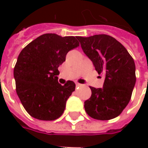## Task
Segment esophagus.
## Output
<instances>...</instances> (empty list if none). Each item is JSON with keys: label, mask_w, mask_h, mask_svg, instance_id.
<instances>
[{"label": "esophagus", "mask_w": 148, "mask_h": 148, "mask_svg": "<svg viewBox=\"0 0 148 148\" xmlns=\"http://www.w3.org/2000/svg\"><path fill=\"white\" fill-rule=\"evenodd\" d=\"M76 86H79V87L83 86V85H82V84H80V83H76Z\"/></svg>", "instance_id": "obj_1"}]
</instances>
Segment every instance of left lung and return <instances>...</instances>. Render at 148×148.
Wrapping results in <instances>:
<instances>
[{"label":"left lung","mask_w":148,"mask_h":148,"mask_svg":"<svg viewBox=\"0 0 148 148\" xmlns=\"http://www.w3.org/2000/svg\"><path fill=\"white\" fill-rule=\"evenodd\" d=\"M84 53L99 74L105 76L103 88L90 87L92 94L85 110L93 119L116 117L130 101L136 84V66L126 48L113 37L101 34L77 37Z\"/></svg>","instance_id":"left-lung-1"}]
</instances>
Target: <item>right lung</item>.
Wrapping results in <instances>:
<instances>
[{"label": "right lung", "instance_id": "add662e5", "mask_svg": "<svg viewBox=\"0 0 148 148\" xmlns=\"http://www.w3.org/2000/svg\"><path fill=\"white\" fill-rule=\"evenodd\" d=\"M77 36L62 37L57 34L40 36L24 47L14 67L16 90L27 113L40 121L60 117L66 101L75 90L68 81L58 82V68L71 50L79 46Z\"/></svg>", "mask_w": 148, "mask_h": 148}]
</instances>
